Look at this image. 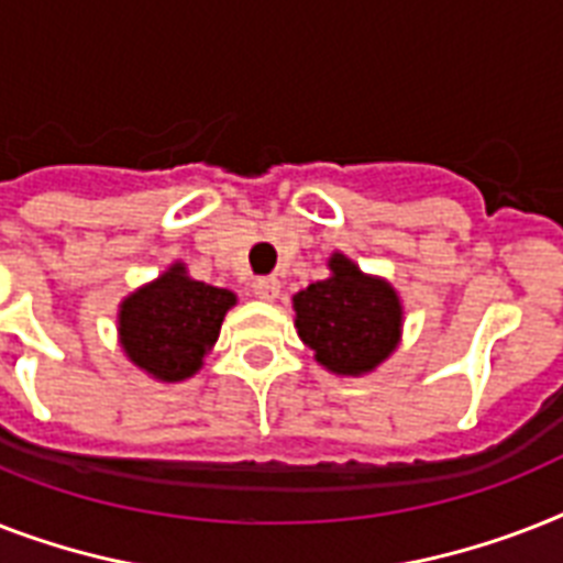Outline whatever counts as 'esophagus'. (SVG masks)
Listing matches in <instances>:
<instances>
[{
	"label": "esophagus",
	"instance_id": "34e87169",
	"mask_svg": "<svg viewBox=\"0 0 563 563\" xmlns=\"http://www.w3.org/2000/svg\"><path fill=\"white\" fill-rule=\"evenodd\" d=\"M251 291H254L260 300L274 303V300L280 297V280H277V277H257V280L251 283Z\"/></svg>",
	"mask_w": 563,
	"mask_h": 563
}]
</instances>
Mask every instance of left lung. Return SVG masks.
I'll return each mask as SVG.
<instances>
[{"instance_id":"1","label":"left lung","mask_w":563,"mask_h":563,"mask_svg":"<svg viewBox=\"0 0 563 563\" xmlns=\"http://www.w3.org/2000/svg\"><path fill=\"white\" fill-rule=\"evenodd\" d=\"M329 277L291 297L295 329L314 361L335 376H367L401 344L405 306L399 291L378 274L335 251Z\"/></svg>"}]
</instances>
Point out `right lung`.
Here are the masks:
<instances>
[{"instance_id": "add662e5", "label": "right lung", "mask_w": 563, "mask_h": 563, "mask_svg": "<svg viewBox=\"0 0 563 563\" xmlns=\"http://www.w3.org/2000/svg\"><path fill=\"white\" fill-rule=\"evenodd\" d=\"M234 306V291L194 280L176 260L118 303V344L155 382H187L202 369Z\"/></svg>"}]
</instances>
